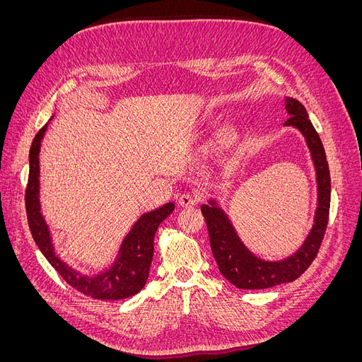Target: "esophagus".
Returning a JSON list of instances; mask_svg holds the SVG:
<instances>
[{"mask_svg": "<svg viewBox=\"0 0 362 362\" xmlns=\"http://www.w3.org/2000/svg\"><path fill=\"white\" fill-rule=\"evenodd\" d=\"M199 196H196V194H190V193H184V194H181L180 198H178V204L181 205V206H185V208H190V206H194V205H198L199 204Z\"/></svg>", "mask_w": 362, "mask_h": 362, "instance_id": "esophagus-1", "label": "esophagus"}]
</instances>
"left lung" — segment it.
Listing matches in <instances>:
<instances>
[{
  "label": "left lung",
  "mask_w": 362,
  "mask_h": 362,
  "mask_svg": "<svg viewBox=\"0 0 362 362\" xmlns=\"http://www.w3.org/2000/svg\"><path fill=\"white\" fill-rule=\"evenodd\" d=\"M284 104L290 115L284 124L296 127L305 136L314 160L317 184H319V206L315 211L314 226L302 247L287 259L275 262L262 261L252 255L240 242L228 217L221 208L214 205V202L202 205L201 208L218 270L233 286L242 290L270 288L298 279L319 254L327 221H329L331 173L323 144L319 133L313 127L305 107L298 100L288 96L284 100Z\"/></svg>",
  "instance_id": "obj_1"
}]
</instances>
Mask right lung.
I'll use <instances>...</instances> for the list:
<instances>
[{"label":"right lung","instance_id":"add662e5","mask_svg":"<svg viewBox=\"0 0 362 362\" xmlns=\"http://www.w3.org/2000/svg\"><path fill=\"white\" fill-rule=\"evenodd\" d=\"M47 125L40 128L30 148V173L25 189V210L33 238L49 264L72 288L87 298L98 300H120L131 298L145 287L149 276V267L154 255V237L160 223L173 210L172 202L160 206L158 210L141 216L125 237L115 264L107 272L96 276H83L56 255L48 226L40 214L39 204V151L40 141L47 131Z\"/></svg>","mask_w":362,"mask_h":362}]
</instances>
